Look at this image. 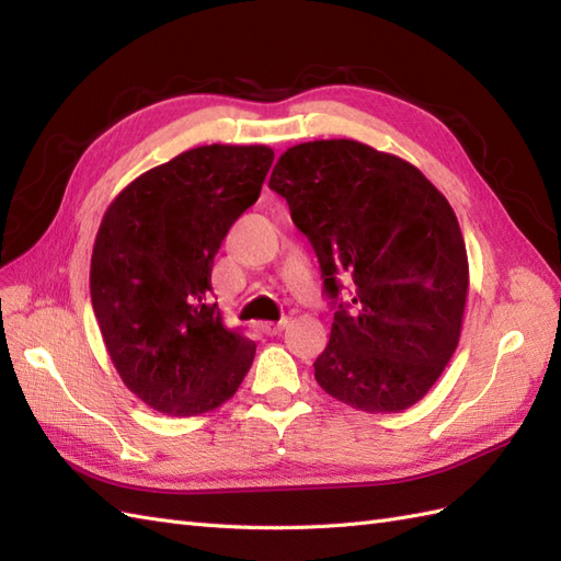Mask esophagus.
I'll use <instances>...</instances> for the list:
<instances>
[{
    "mask_svg": "<svg viewBox=\"0 0 561 561\" xmlns=\"http://www.w3.org/2000/svg\"><path fill=\"white\" fill-rule=\"evenodd\" d=\"M289 318H282V320H265V323H260L257 328L265 332V335H279V332L287 328Z\"/></svg>",
    "mask_w": 561,
    "mask_h": 561,
    "instance_id": "esophagus-1",
    "label": "esophagus"
}]
</instances>
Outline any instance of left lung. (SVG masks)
<instances>
[{"mask_svg":"<svg viewBox=\"0 0 561 561\" xmlns=\"http://www.w3.org/2000/svg\"><path fill=\"white\" fill-rule=\"evenodd\" d=\"M270 187L311 241L332 299L316 380L368 414L420 402L458 347L468 253L456 211L420 169L354 139L287 149ZM344 276L353 301L340 302Z\"/></svg>","mask_w":561,"mask_h":561,"instance_id":"8db88e82","label":"left lung"}]
</instances>
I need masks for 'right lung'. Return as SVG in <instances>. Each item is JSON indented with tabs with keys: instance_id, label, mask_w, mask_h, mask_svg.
Returning <instances> with one entry per match:
<instances>
[{
	"instance_id": "add662e5",
	"label": "right lung",
	"mask_w": 561,
	"mask_h": 561,
	"mask_svg": "<svg viewBox=\"0 0 561 561\" xmlns=\"http://www.w3.org/2000/svg\"><path fill=\"white\" fill-rule=\"evenodd\" d=\"M270 147L209 145L141 173L105 209L91 304L123 383L151 410L193 416L241 386L255 342L209 301L214 255L255 205Z\"/></svg>"
}]
</instances>
